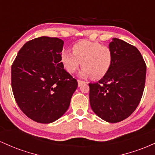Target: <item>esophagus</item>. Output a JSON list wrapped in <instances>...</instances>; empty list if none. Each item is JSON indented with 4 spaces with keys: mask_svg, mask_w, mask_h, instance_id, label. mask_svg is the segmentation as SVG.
Returning <instances> with one entry per match:
<instances>
[{
    "mask_svg": "<svg viewBox=\"0 0 155 155\" xmlns=\"http://www.w3.org/2000/svg\"><path fill=\"white\" fill-rule=\"evenodd\" d=\"M78 86H82V85L86 84V81H81V80H78Z\"/></svg>",
    "mask_w": 155,
    "mask_h": 155,
    "instance_id": "34e87169",
    "label": "esophagus"
}]
</instances>
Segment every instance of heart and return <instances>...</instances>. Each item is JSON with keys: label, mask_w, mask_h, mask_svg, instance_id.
Returning <instances> with one entry per match:
<instances>
[{"label": "heart", "mask_w": 155, "mask_h": 155, "mask_svg": "<svg viewBox=\"0 0 155 155\" xmlns=\"http://www.w3.org/2000/svg\"><path fill=\"white\" fill-rule=\"evenodd\" d=\"M61 61L69 73H74L81 64V77L92 76L94 79H101L110 69L114 54L109 47L100 43L81 41L73 45L72 52L69 50L62 51Z\"/></svg>", "instance_id": "1"}]
</instances>
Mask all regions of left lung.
<instances>
[{
	"label": "left lung",
	"instance_id": "left-lung-1",
	"mask_svg": "<svg viewBox=\"0 0 155 155\" xmlns=\"http://www.w3.org/2000/svg\"><path fill=\"white\" fill-rule=\"evenodd\" d=\"M114 54L111 68L98 83H89L91 109L110 123L128 118L143 95L147 65L139 50L123 40L113 39L109 45Z\"/></svg>",
	"mask_w": 155,
	"mask_h": 155
}]
</instances>
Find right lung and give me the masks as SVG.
Listing matches in <instances>:
<instances>
[{
	"instance_id": "obj_1",
	"label": "right lung",
	"mask_w": 155,
	"mask_h": 155,
	"mask_svg": "<svg viewBox=\"0 0 155 155\" xmlns=\"http://www.w3.org/2000/svg\"><path fill=\"white\" fill-rule=\"evenodd\" d=\"M64 41L41 36L27 41L12 65L14 97L23 114L33 121L48 124L69 108L77 80L64 69Z\"/></svg>"
}]
</instances>
